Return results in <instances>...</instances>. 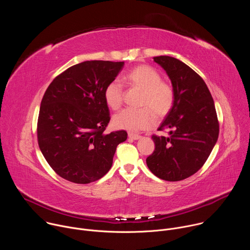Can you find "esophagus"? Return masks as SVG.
Masks as SVG:
<instances>
[{"mask_svg":"<svg viewBox=\"0 0 250 250\" xmlns=\"http://www.w3.org/2000/svg\"><path fill=\"white\" fill-rule=\"evenodd\" d=\"M128 137H129L130 139H133V140H138L141 136L138 135V134H135V133H130V132H128Z\"/></svg>","mask_w":250,"mask_h":250,"instance_id":"34e87169","label":"esophagus"}]
</instances>
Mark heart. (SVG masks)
Instances as JSON below:
<instances>
[{
    "mask_svg": "<svg viewBox=\"0 0 250 250\" xmlns=\"http://www.w3.org/2000/svg\"><path fill=\"white\" fill-rule=\"evenodd\" d=\"M125 82L142 92L140 105L144 109H125L113 117V125L118 129L140 131L150 128L155 123V116L162 118L171 110L174 104L173 88L162 81L161 75L154 68L141 65L132 69L125 77ZM124 91L119 80L110 82L104 91L106 105L118 110L123 103Z\"/></svg>",
    "mask_w": 250,
    "mask_h": 250,
    "instance_id": "1",
    "label": "heart"
}]
</instances>
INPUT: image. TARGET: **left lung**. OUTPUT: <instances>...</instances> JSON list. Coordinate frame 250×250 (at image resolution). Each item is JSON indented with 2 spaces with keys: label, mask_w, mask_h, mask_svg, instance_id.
<instances>
[{
  "label": "left lung",
  "mask_w": 250,
  "mask_h": 250,
  "mask_svg": "<svg viewBox=\"0 0 250 250\" xmlns=\"http://www.w3.org/2000/svg\"><path fill=\"white\" fill-rule=\"evenodd\" d=\"M168 75L174 104L158 129L168 136L152 135L155 149L146 158L149 170L165 181H180L195 174L207 161L219 137L215 103L204 80L179 59L153 57Z\"/></svg>",
  "instance_id": "obj_1"
}]
</instances>
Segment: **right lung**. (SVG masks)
I'll use <instances>...</instances> for the list:
<instances>
[{
    "label": "right lung",
    "instance_id": "right-lung-1",
    "mask_svg": "<svg viewBox=\"0 0 250 250\" xmlns=\"http://www.w3.org/2000/svg\"><path fill=\"white\" fill-rule=\"evenodd\" d=\"M125 62L84 61L65 70L48 86L38 122L41 151L65 180L88 184L113 165L117 146L127 138L125 130L104 133L110 112L104 91Z\"/></svg>",
    "mask_w": 250,
    "mask_h": 250
}]
</instances>
